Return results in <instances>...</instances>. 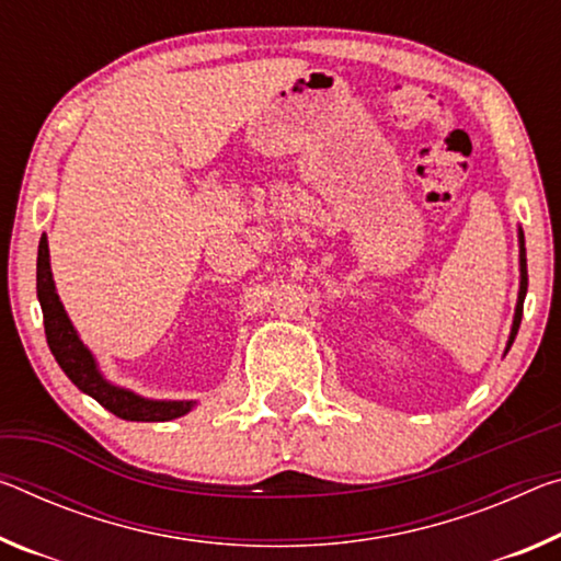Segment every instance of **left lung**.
I'll return each instance as SVG.
<instances>
[{
    "instance_id": "1",
    "label": "left lung",
    "mask_w": 561,
    "mask_h": 561,
    "mask_svg": "<svg viewBox=\"0 0 561 561\" xmlns=\"http://www.w3.org/2000/svg\"><path fill=\"white\" fill-rule=\"evenodd\" d=\"M524 297H527V249H524V232L519 229V297H517V309H514V322H512V332H510V342H506V350H510L514 336H517V332H519Z\"/></svg>"
}]
</instances>
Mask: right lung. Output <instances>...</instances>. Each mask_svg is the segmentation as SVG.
I'll return each mask as SVG.
<instances>
[{"instance_id":"right-lung-1","label":"right lung","mask_w":561,"mask_h":561,"mask_svg":"<svg viewBox=\"0 0 561 561\" xmlns=\"http://www.w3.org/2000/svg\"><path fill=\"white\" fill-rule=\"evenodd\" d=\"M37 297L44 314V334L51 354H55L61 371L82 389L84 394L96 399L104 409L117 414L127 422H169L176 416H184L197 402H167V399H145L129 389L112 385L96 367L94 354L87 350L79 340L77 329L69 322V317L61 307L59 295L55 289L49 266V244L47 237L39 239L37 254Z\"/></svg>"}]
</instances>
